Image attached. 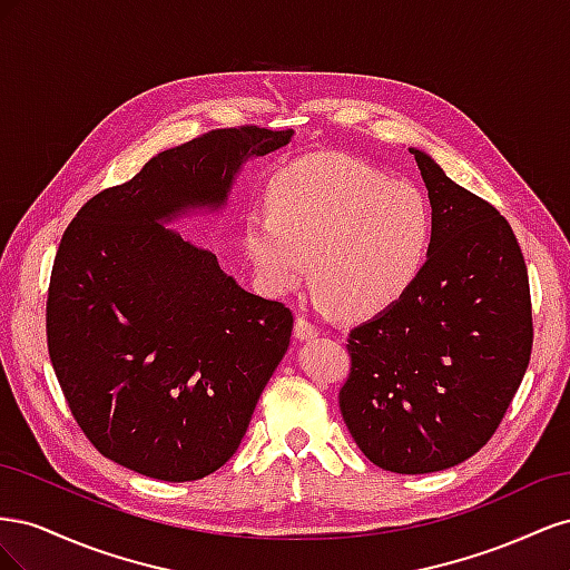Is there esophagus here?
<instances>
[{
  "mask_svg": "<svg viewBox=\"0 0 570 570\" xmlns=\"http://www.w3.org/2000/svg\"><path fill=\"white\" fill-rule=\"evenodd\" d=\"M295 335H297V340H312V337L318 335V331H316V325L308 321L306 316H299L295 321Z\"/></svg>",
  "mask_w": 570,
  "mask_h": 570,
  "instance_id": "1",
  "label": "esophagus"
}]
</instances>
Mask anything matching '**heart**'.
Returning <instances> with one entry per match:
<instances>
[{
	"label": "heart",
	"instance_id": "b5f03b06",
	"mask_svg": "<svg viewBox=\"0 0 570 570\" xmlns=\"http://www.w3.org/2000/svg\"><path fill=\"white\" fill-rule=\"evenodd\" d=\"M273 212L245 223V249L273 295L297 289L308 268L316 306L373 316L416 281L433 239V209L416 185L364 161L318 154L273 185Z\"/></svg>",
	"mask_w": 570,
	"mask_h": 570
}]
</instances>
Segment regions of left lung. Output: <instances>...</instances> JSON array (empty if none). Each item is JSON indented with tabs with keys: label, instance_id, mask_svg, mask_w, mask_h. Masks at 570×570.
Masks as SVG:
<instances>
[{
	"label": "left lung",
	"instance_id": "8db88e82",
	"mask_svg": "<svg viewBox=\"0 0 570 570\" xmlns=\"http://www.w3.org/2000/svg\"><path fill=\"white\" fill-rule=\"evenodd\" d=\"M433 239L416 281L350 333L340 411L358 450L392 473L473 456L519 390L532 350L528 268L492 204L419 147Z\"/></svg>",
	"mask_w": 570,
	"mask_h": 570
}]
</instances>
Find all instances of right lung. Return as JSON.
<instances>
[{
    "label": "right lung",
    "instance_id": "1",
    "mask_svg": "<svg viewBox=\"0 0 570 570\" xmlns=\"http://www.w3.org/2000/svg\"><path fill=\"white\" fill-rule=\"evenodd\" d=\"M292 135L223 128L166 149L95 195L61 237L51 366L82 433L135 473L187 482L220 469L289 347V308L168 226L226 212L245 164Z\"/></svg>",
    "mask_w": 570,
    "mask_h": 570
}]
</instances>
